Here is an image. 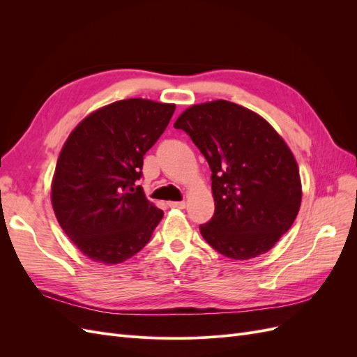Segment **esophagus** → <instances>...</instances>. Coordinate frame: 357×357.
Segmentation results:
<instances>
[{"label": "esophagus", "instance_id": "34e87169", "mask_svg": "<svg viewBox=\"0 0 357 357\" xmlns=\"http://www.w3.org/2000/svg\"><path fill=\"white\" fill-rule=\"evenodd\" d=\"M169 207L171 208H185L186 202L185 201H172V202H169Z\"/></svg>", "mask_w": 357, "mask_h": 357}]
</instances>
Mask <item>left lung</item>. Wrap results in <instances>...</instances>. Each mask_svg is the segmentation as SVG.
<instances>
[{
    "instance_id": "1",
    "label": "left lung",
    "mask_w": 357,
    "mask_h": 357,
    "mask_svg": "<svg viewBox=\"0 0 357 357\" xmlns=\"http://www.w3.org/2000/svg\"><path fill=\"white\" fill-rule=\"evenodd\" d=\"M207 159L214 215L201 235L220 255L266 253L295 222L302 189L294 153L264 117L225 100L192 105L174 123Z\"/></svg>"
}]
</instances>
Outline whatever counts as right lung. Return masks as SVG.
Wrapping results in <instances>:
<instances>
[{"label": "right lung", "instance_id": "obj_1", "mask_svg": "<svg viewBox=\"0 0 357 357\" xmlns=\"http://www.w3.org/2000/svg\"><path fill=\"white\" fill-rule=\"evenodd\" d=\"M174 110L143 98L116 101L84 117L63 144L52 181L53 211L92 261L114 265L132 257L164 215L135 181Z\"/></svg>", "mask_w": 357, "mask_h": 357}]
</instances>
